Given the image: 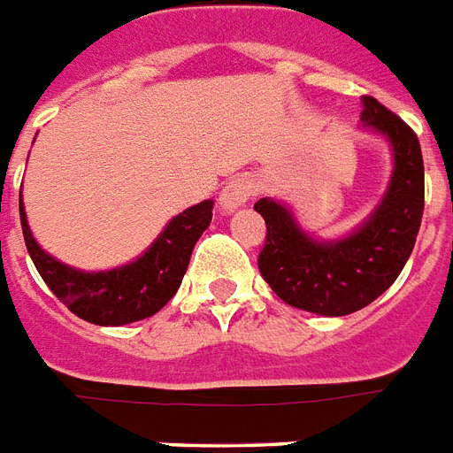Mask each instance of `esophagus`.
Returning <instances> with one entry per match:
<instances>
[{
	"label": "esophagus",
	"instance_id": "obj_1",
	"mask_svg": "<svg viewBox=\"0 0 453 453\" xmlns=\"http://www.w3.org/2000/svg\"><path fill=\"white\" fill-rule=\"evenodd\" d=\"M255 194V184L248 177H234L231 182H226V187L219 194V205H222L224 212H234L236 208L248 203V198Z\"/></svg>",
	"mask_w": 453,
	"mask_h": 453
}]
</instances>
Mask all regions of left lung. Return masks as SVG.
I'll return each instance as SVG.
<instances>
[{
    "label": "left lung",
    "instance_id": "obj_1",
    "mask_svg": "<svg viewBox=\"0 0 453 453\" xmlns=\"http://www.w3.org/2000/svg\"><path fill=\"white\" fill-rule=\"evenodd\" d=\"M363 126L393 151V175L381 203L349 236L318 241L276 198H259L266 222L259 273L285 303L318 316H349L395 283L410 259L423 217V157L414 130L376 97H363Z\"/></svg>",
    "mask_w": 453,
    "mask_h": 453
}]
</instances>
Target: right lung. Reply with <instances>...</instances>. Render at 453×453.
<instances>
[{"instance_id": "right-lung-1", "label": "right lung", "mask_w": 453, "mask_h": 453, "mask_svg": "<svg viewBox=\"0 0 453 453\" xmlns=\"http://www.w3.org/2000/svg\"><path fill=\"white\" fill-rule=\"evenodd\" d=\"M212 201L175 215L135 262L110 271H79L58 262L35 241L20 198V224L32 262L50 292L93 325L119 327L154 316L173 299L189 266L191 250L212 219Z\"/></svg>"}]
</instances>
